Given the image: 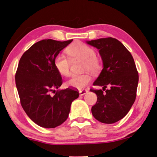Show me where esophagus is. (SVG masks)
I'll list each match as a JSON object with an SVG mask.
<instances>
[{"label": "esophagus", "instance_id": "esophagus-1", "mask_svg": "<svg viewBox=\"0 0 157 157\" xmlns=\"http://www.w3.org/2000/svg\"><path fill=\"white\" fill-rule=\"evenodd\" d=\"M88 90L86 89H83V90H80L79 91V94H80V96H83L84 94H86V93H88Z\"/></svg>", "mask_w": 157, "mask_h": 157}]
</instances>
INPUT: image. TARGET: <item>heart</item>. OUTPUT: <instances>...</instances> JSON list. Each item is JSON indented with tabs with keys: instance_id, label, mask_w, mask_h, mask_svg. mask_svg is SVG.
I'll list each match as a JSON object with an SVG mask.
<instances>
[{
	"instance_id": "heart-1",
	"label": "heart",
	"mask_w": 157,
	"mask_h": 157,
	"mask_svg": "<svg viewBox=\"0 0 157 157\" xmlns=\"http://www.w3.org/2000/svg\"><path fill=\"white\" fill-rule=\"evenodd\" d=\"M67 53L73 61H83L82 70L93 74L98 73L101 68V61L96 56V51L89 45L82 42H76L68 47ZM54 66L59 74L64 76H69L71 61L66 56L58 54L54 59ZM91 81L88 74L75 75L67 81V86L74 89H81Z\"/></svg>"
}]
</instances>
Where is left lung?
Segmentation results:
<instances>
[{
	"label": "left lung",
	"mask_w": 157,
	"mask_h": 157,
	"mask_svg": "<svg viewBox=\"0 0 157 157\" xmlns=\"http://www.w3.org/2000/svg\"><path fill=\"white\" fill-rule=\"evenodd\" d=\"M87 44L99 50L104 65L94 83V86H103V90L90 89L97 95L92 114L101 123H115L127 114L136 99L139 74L134 59L116 38H99ZM108 85L110 89L106 90Z\"/></svg>",
	"instance_id": "8db88e82"
}]
</instances>
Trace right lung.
Masks as SVG:
<instances>
[{"label": "right lung", "instance_id": "1", "mask_svg": "<svg viewBox=\"0 0 157 157\" xmlns=\"http://www.w3.org/2000/svg\"><path fill=\"white\" fill-rule=\"evenodd\" d=\"M73 40H40L21 56L16 73V85L23 110L34 123L55 128L67 119L71 105L78 97L72 88L57 90L63 80L54 66V59ZM51 92L55 94L51 96Z\"/></svg>", "mask_w": 157, "mask_h": 157}]
</instances>
